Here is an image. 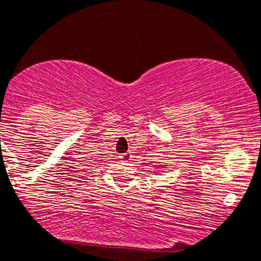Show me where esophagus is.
Returning a JSON list of instances; mask_svg holds the SVG:
<instances>
[{
    "instance_id": "esophagus-1",
    "label": "esophagus",
    "mask_w": 261,
    "mask_h": 261,
    "mask_svg": "<svg viewBox=\"0 0 261 261\" xmlns=\"http://www.w3.org/2000/svg\"><path fill=\"white\" fill-rule=\"evenodd\" d=\"M130 158H132L130 153H124V154L119 155V159H121L122 162H129V160H130Z\"/></svg>"
}]
</instances>
